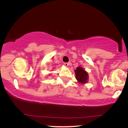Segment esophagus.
I'll use <instances>...</instances> for the list:
<instances>
[{"instance_id":"34e87169","label":"esophagus","mask_w":128,"mask_h":128,"mask_svg":"<svg viewBox=\"0 0 128 128\" xmlns=\"http://www.w3.org/2000/svg\"><path fill=\"white\" fill-rule=\"evenodd\" d=\"M69 64H70L69 63H67V62H66V63H64V65L66 67H68V66H69Z\"/></svg>"}]
</instances>
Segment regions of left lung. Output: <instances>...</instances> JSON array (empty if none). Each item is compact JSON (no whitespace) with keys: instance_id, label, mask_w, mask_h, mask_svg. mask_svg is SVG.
Segmentation results:
<instances>
[{"instance_id":"left-lung-1","label":"left lung","mask_w":128,"mask_h":128,"mask_svg":"<svg viewBox=\"0 0 128 128\" xmlns=\"http://www.w3.org/2000/svg\"><path fill=\"white\" fill-rule=\"evenodd\" d=\"M76 79L79 83H86L88 79V73L81 67H78L74 70Z\"/></svg>"}]
</instances>
